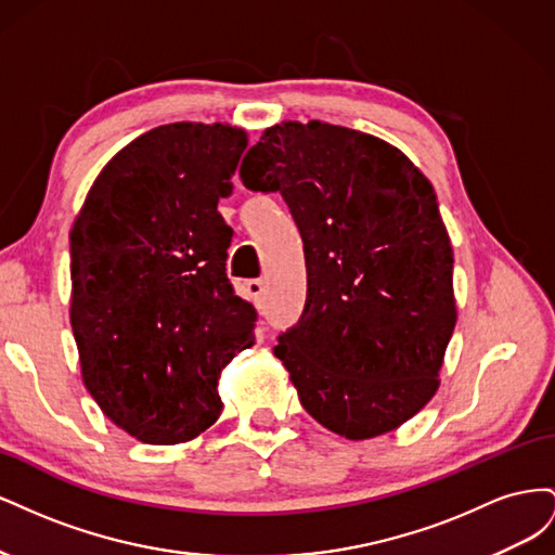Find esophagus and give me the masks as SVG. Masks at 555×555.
<instances>
[{
	"label": "esophagus",
	"mask_w": 555,
	"mask_h": 555,
	"mask_svg": "<svg viewBox=\"0 0 555 555\" xmlns=\"http://www.w3.org/2000/svg\"><path fill=\"white\" fill-rule=\"evenodd\" d=\"M247 294L255 300V306L261 308V300H263V282L261 280H249L247 282Z\"/></svg>",
	"instance_id": "esophagus-1"
}]
</instances>
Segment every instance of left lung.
<instances>
[{"mask_svg":"<svg viewBox=\"0 0 555 555\" xmlns=\"http://www.w3.org/2000/svg\"><path fill=\"white\" fill-rule=\"evenodd\" d=\"M241 178L282 194L306 245V310L273 347L300 405L347 440L400 428L440 389L459 317L430 180L396 145L322 120L268 127Z\"/></svg>","mask_w":555,"mask_h":555,"instance_id":"8db88e82","label":"left lung"}]
</instances>
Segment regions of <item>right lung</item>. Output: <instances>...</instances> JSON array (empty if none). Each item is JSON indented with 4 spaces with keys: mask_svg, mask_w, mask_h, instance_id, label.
I'll return each mask as SVG.
<instances>
[{
    "mask_svg": "<svg viewBox=\"0 0 555 555\" xmlns=\"http://www.w3.org/2000/svg\"><path fill=\"white\" fill-rule=\"evenodd\" d=\"M247 131L173 122L125 145L92 182L72 241L69 317L80 377L111 422L180 444L222 412L220 377L255 345L257 310L227 278L217 212Z\"/></svg>",
    "mask_w": 555,
    "mask_h": 555,
    "instance_id": "obj_1",
    "label": "right lung"
}]
</instances>
